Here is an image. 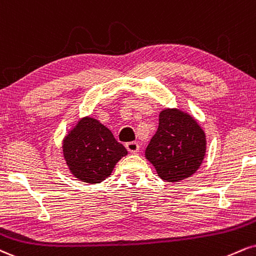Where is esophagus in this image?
Masks as SVG:
<instances>
[{"instance_id": "esophagus-1", "label": "esophagus", "mask_w": 256, "mask_h": 256, "mask_svg": "<svg viewBox=\"0 0 256 256\" xmlns=\"http://www.w3.org/2000/svg\"><path fill=\"white\" fill-rule=\"evenodd\" d=\"M125 146L126 149L132 154H137L140 152V144H138L137 142H128V143L125 144Z\"/></svg>"}]
</instances>
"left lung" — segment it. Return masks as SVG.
<instances>
[{"mask_svg": "<svg viewBox=\"0 0 256 256\" xmlns=\"http://www.w3.org/2000/svg\"><path fill=\"white\" fill-rule=\"evenodd\" d=\"M206 152V134L194 116L180 108H164L146 149V158L162 180L178 182L200 168Z\"/></svg>", "mask_w": 256, "mask_h": 256, "instance_id": "left-lung-1", "label": "left lung"}]
</instances>
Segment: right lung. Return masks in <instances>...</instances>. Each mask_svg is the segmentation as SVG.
Segmentation results:
<instances>
[{"instance_id": "1", "label": "right lung", "mask_w": 256, "mask_h": 256, "mask_svg": "<svg viewBox=\"0 0 256 256\" xmlns=\"http://www.w3.org/2000/svg\"><path fill=\"white\" fill-rule=\"evenodd\" d=\"M63 158L70 173L87 184H100L110 176L128 150L110 128L93 116H83L63 138Z\"/></svg>"}]
</instances>
